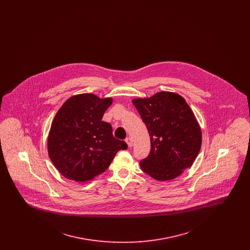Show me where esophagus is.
I'll use <instances>...</instances> for the list:
<instances>
[{"instance_id": "34e87169", "label": "esophagus", "mask_w": 250, "mask_h": 250, "mask_svg": "<svg viewBox=\"0 0 250 250\" xmlns=\"http://www.w3.org/2000/svg\"><path fill=\"white\" fill-rule=\"evenodd\" d=\"M125 143H126L128 147H132V146H133V140H132L131 138H127V139L125 140Z\"/></svg>"}]
</instances>
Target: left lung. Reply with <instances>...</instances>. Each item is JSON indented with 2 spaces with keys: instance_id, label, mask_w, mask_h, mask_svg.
Listing matches in <instances>:
<instances>
[{
  "instance_id": "1",
  "label": "left lung",
  "mask_w": 250,
  "mask_h": 250,
  "mask_svg": "<svg viewBox=\"0 0 250 250\" xmlns=\"http://www.w3.org/2000/svg\"><path fill=\"white\" fill-rule=\"evenodd\" d=\"M132 103L151 141L150 154L140 162L142 169L161 182L178 177L192 166L202 146V129L190 107L181 95L165 91Z\"/></svg>"
}]
</instances>
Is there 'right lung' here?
<instances>
[{
	"instance_id": "obj_1",
	"label": "right lung",
	"mask_w": 250,
	"mask_h": 250,
	"mask_svg": "<svg viewBox=\"0 0 250 250\" xmlns=\"http://www.w3.org/2000/svg\"><path fill=\"white\" fill-rule=\"evenodd\" d=\"M111 103V97L80 94L69 97L57 111L48 132V153L65 178L93 180L107 169L117 152L127 148L113 137L111 125L102 121Z\"/></svg>"
}]
</instances>
